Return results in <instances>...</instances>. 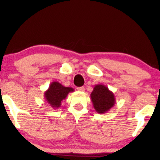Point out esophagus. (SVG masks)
<instances>
[{
  "mask_svg": "<svg viewBox=\"0 0 160 160\" xmlns=\"http://www.w3.org/2000/svg\"><path fill=\"white\" fill-rule=\"evenodd\" d=\"M77 90L79 91V92H84L85 90V89H84V87H78Z\"/></svg>",
  "mask_w": 160,
  "mask_h": 160,
  "instance_id": "34e87169",
  "label": "esophagus"
}]
</instances>
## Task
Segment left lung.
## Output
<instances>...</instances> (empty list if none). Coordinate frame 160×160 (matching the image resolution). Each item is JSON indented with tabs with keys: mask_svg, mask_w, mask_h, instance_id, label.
<instances>
[{
	"mask_svg": "<svg viewBox=\"0 0 160 160\" xmlns=\"http://www.w3.org/2000/svg\"><path fill=\"white\" fill-rule=\"evenodd\" d=\"M93 107L98 113H105L116 103V98L112 92L103 84H96L90 94Z\"/></svg>",
	"mask_w": 160,
	"mask_h": 160,
	"instance_id": "obj_1",
	"label": "left lung"
}]
</instances>
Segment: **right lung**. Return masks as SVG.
Listing matches in <instances>:
<instances>
[{
  "label": "right lung",
  "mask_w": 160,
  "mask_h": 160,
  "mask_svg": "<svg viewBox=\"0 0 160 160\" xmlns=\"http://www.w3.org/2000/svg\"><path fill=\"white\" fill-rule=\"evenodd\" d=\"M73 91L72 87H64L58 82H53L44 92V98L50 106L56 109L60 108L62 100H65L68 95Z\"/></svg>",
  "instance_id": "add662e5"
}]
</instances>
